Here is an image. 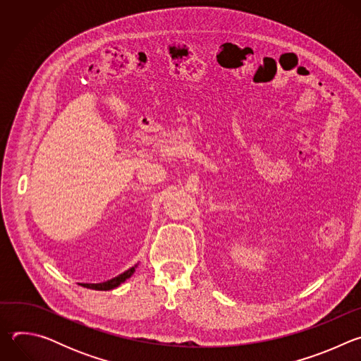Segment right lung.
I'll list each match as a JSON object with an SVG mask.
<instances>
[{
    "label": "right lung",
    "mask_w": 361,
    "mask_h": 361,
    "mask_svg": "<svg viewBox=\"0 0 361 361\" xmlns=\"http://www.w3.org/2000/svg\"><path fill=\"white\" fill-rule=\"evenodd\" d=\"M135 267H137V266H134V267L128 269V270H127V271H124L123 274H120V276H117V277H114V279H111V280H109V281H104V283H97V284H91V283L88 284V283H85V284H81V286H84V287H87V288H92V290H101V291L113 290V288L118 287L121 283H124L127 279H130V277L134 274Z\"/></svg>",
    "instance_id": "right-lung-1"
}]
</instances>
